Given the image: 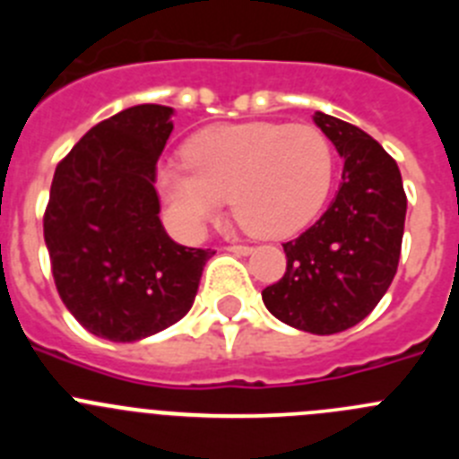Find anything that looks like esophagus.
I'll list each match as a JSON object with an SVG mask.
<instances>
[{
	"mask_svg": "<svg viewBox=\"0 0 459 459\" xmlns=\"http://www.w3.org/2000/svg\"><path fill=\"white\" fill-rule=\"evenodd\" d=\"M225 250H230V253H237V255H250V253H253V248H250V246H243V243H238V246H227Z\"/></svg>",
	"mask_w": 459,
	"mask_h": 459,
	"instance_id": "esophagus-1",
	"label": "esophagus"
}]
</instances>
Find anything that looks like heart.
Wrapping results in <instances>:
<instances>
[{
	"label": "heart",
	"mask_w": 459,
	"mask_h": 459,
	"mask_svg": "<svg viewBox=\"0 0 459 459\" xmlns=\"http://www.w3.org/2000/svg\"><path fill=\"white\" fill-rule=\"evenodd\" d=\"M184 160L158 168V188L186 234H200L232 197L246 232L291 237L315 221L333 186V147L312 124L213 126L186 142Z\"/></svg>",
	"instance_id": "1"
}]
</instances>
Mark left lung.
<instances>
[{"instance_id":"left-lung-1","label":"left lung","mask_w":459,"mask_h":459,"mask_svg":"<svg viewBox=\"0 0 459 459\" xmlns=\"http://www.w3.org/2000/svg\"><path fill=\"white\" fill-rule=\"evenodd\" d=\"M344 158L342 184L322 218L282 243L287 269L262 291L280 322L331 335L366 319L395 278L407 195L397 163L359 126L315 112Z\"/></svg>"}]
</instances>
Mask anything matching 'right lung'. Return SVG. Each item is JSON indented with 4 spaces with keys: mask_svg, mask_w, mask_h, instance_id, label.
Instances as JSON below:
<instances>
[{
    "mask_svg": "<svg viewBox=\"0 0 459 459\" xmlns=\"http://www.w3.org/2000/svg\"><path fill=\"white\" fill-rule=\"evenodd\" d=\"M172 108L135 105L100 121L59 160L43 213L52 278L89 333L135 342L190 310L211 248L174 243L158 218L156 163Z\"/></svg>",
    "mask_w": 459,
    "mask_h": 459,
    "instance_id": "1",
    "label": "right lung"
}]
</instances>
